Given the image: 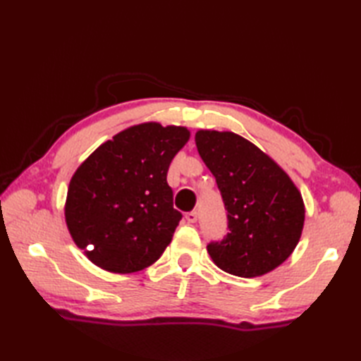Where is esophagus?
<instances>
[{"instance_id":"obj_1","label":"esophagus","mask_w":361,"mask_h":361,"mask_svg":"<svg viewBox=\"0 0 361 361\" xmlns=\"http://www.w3.org/2000/svg\"><path fill=\"white\" fill-rule=\"evenodd\" d=\"M197 219H198V214H197V211H190V212H188V214H186V220H188V224H195Z\"/></svg>"}]
</instances>
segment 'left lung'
Listing matches in <instances>:
<instances>
[{
    "label": "left lung",
    "instance_id": "left-lung-1",
    "mask_svg": "<svg viewBox=\"0 0 361 361\" xmlns=\"http://www.w3.org/2000/svg\"><path fill=\"white\" fill-rule=\"evenodd\" d=\"M195 144L226 209V235L206 247L214 264L240 278L274 270L293 252L304 226L302 197L293 181L235 133L200 130Z\"/></svg>",
    "mask_w": 361,
    "mask_h": 361
}]
</instances>
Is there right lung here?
Segmentation results:
<instances>
[{"mask_svg": "<svg viewBox=\"0 0 361 361\" xmlns=\"http://www.w3.org/2000/svg\"><path fill=\"white\" fill-rule=\"evenodd\" d=\"M188 140L185 127L135 126L102 144L75 171L65 219L91 262L106 271L133 273L163 255L183 217L173 208L167 171Z\"/></svg>", "mask_w": 361, "mask_h": 361, "instance_id": "1", "label": "right lung"}]
</instances>
